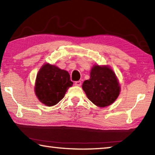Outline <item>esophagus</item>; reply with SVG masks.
<instances>
[{
    "label": "esophagus",
    "instance_id": "34e87169",
    "mask_svg": "<svg viewBox=\"0 0 155 155\" xmlns=\"http://www.w3.org/2000/svg\"><path fill=\"white\" fill-rule=\"evenodd\" d=\"M75 85L76 86H81V81H78L75 82Z\"/></svg>",
    "mask_w": 155,
    "mask_h": 155
}]
</instances>
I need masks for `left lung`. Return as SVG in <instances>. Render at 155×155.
<instances>
[{
	"label": "left lung",
	"instance_id": "8db88e82",
	"mask_svg": "<svg viewBox=\"0 0 155 155\" xmlns=\"http://www.w3.org/2000/svg\"><path fill=\"white\" fill-rule=\"evenodd\" d=\"M88 99L98 107H106L115 101L120 92L118 79L109 65H94L90 79L82 85Z\"/></svg>",
	"mask_w": 155,
	"mask_h": 155
}]
</instances>
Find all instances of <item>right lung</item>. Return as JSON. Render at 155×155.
I'll use <instances>...</instances> for the list:
<instances>
[{
	"instance_id": "obj_1",
	"label": "right lung",
	"mask_w": 155,
	"mask_h": 155,
	"mask_svg": "<svg viewBox=\"0 0 155 155\" xmlns=\"http://www.w3.org/2000/svg\"><path fill=\"white\" fill-rule=\"evenodd\" d=\"M68 71L56 65L44 64L37 74L35 94L41 103L48 107L57 104L64 98L73 83Z\"/></svg>"
}]
</instances>
